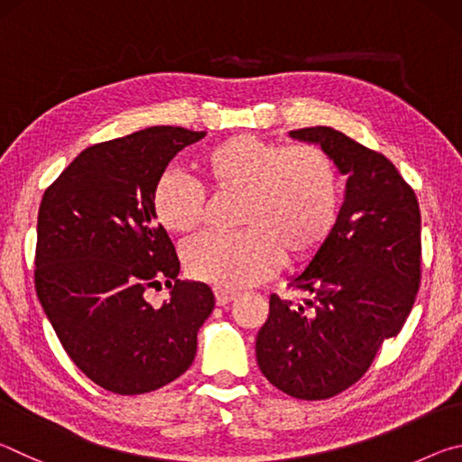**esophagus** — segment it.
Masks as SVG:
<instances>
[{"label":"esophagus","instance_id":"esophagus-1","mask_svg":"<svg viewBox=\"0 0 462 462\" xmlns=\"http://www.w3.org/2000/svg\"><path fill=\"white\" fill-rule=\"evenodd\" d=\"M234 297H236V291H232V289H224V287H216V300H217V306H226V303H230Z\"/></svg>","mask_w":462,"mask_h":462}]
</instances>
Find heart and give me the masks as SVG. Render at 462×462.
Listing matches in <instances>:
<instances>
[{"instance_id":"1","label":"heart","mask_w":462,"mask_h":462,"mask_svg":"<svg viewBox=\"0 0 462 462\" xmlns=\"http://www.w3.org/2000/svg\"><path fill=\"white\" fill-rule=\"evenodd\" d=\"M195 167L216 193H240L236 234H203L183 250L193 277L217 287H246L275 273L285 254H316L338 216V175L318 146H285L238 134L203 148ZM152 214L171 234L206 217V193L179 173L156 179Z\"/></svg>"}]
</instances>
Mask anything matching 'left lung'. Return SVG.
Instances as JSON below:
<instances>
[{"label":"left lung","mask_w":462,"mask_h":462,"mask_svg":"<svg viewBox=\"0 0 462 462\" xmlns=\"http://www.w3.org/2000/svg\"><path fill=\"white\" fill-rule=\"evenodd\" d=\"M346 177L330 236L289 283L303 303L271 295L256 334L261 373L297 400H328L363 377L381 342L408 319L420 287V206L385 156L330 126L291 130Z\"/></svg>","instance_id":"obj_1"}]
</instances>
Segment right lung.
I'll list each match as a JSON object with an SVG mask.
<instances>
[{"label":"right lung","instance_id":"right-lung-1","mask_svg":"<svg viewBox=\"0 0 462 462\" xmlns=\"http://www.w3.org/2000/svg\"><path fill=\"white\" fill-rule=\"evenodd\" d=\"M206 132L151 126L93 144L59 175L38 209L34 283L71 361L112 393L140 395L189 369L216 306L152 214V189L173 156ZM168 279L161 309L148 286Z\"/></svg>","mask_w":462,"mask_h":462}]
</instances>
